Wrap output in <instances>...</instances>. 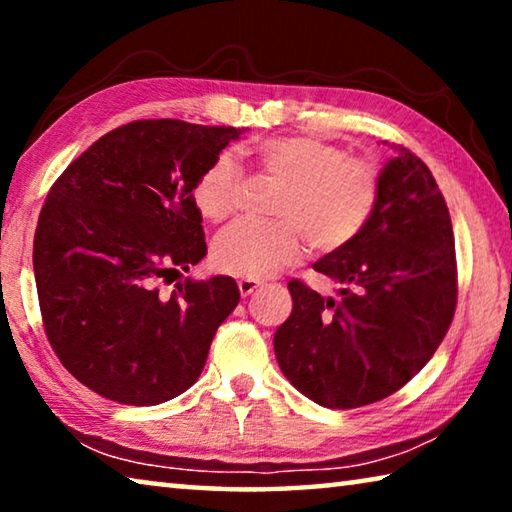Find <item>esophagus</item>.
I'll use <instances>...</instances> for the list:
<instances>
[{
    "instance_id": "esophagus-1",
    "label": "esophagus",
    "mask_w": 512,
    "mask_h": 512,
    "mask_svg": "<svg viewBox=\"0 0 512 512\" xmlns=\"http://www.w3.org/2000/svg\"><path fill=\"white\" fill-rule=\"evenodd\" d=\"M237 287H239V293H241V298H248L250 293H255L259 287H262V282H257V280H239L237 282Z\"/></svg>"
}]
</instances>
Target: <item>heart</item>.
<instances>
[{
	"instance_id": "heart-1",
	"label": "heart",
	"mask_w": 512,
	"mask_h": 512,
	"mask_svg": "<svg viewBox=\"0 0 512 512\" xmlns=\"http://www.w3.org/2000/svg\"><path fill=\"white\" fill-rule=\"evenodd\" d=\"M259 169L282 180L273 212L282 221H239L214 241L212 262L223 273L264 280L311 246L336 250L359 235L379 194L375 164L345 158L339 144L314 135L271 137L257 144ZM241 169L228 153L214 158L194 183V205L207 221L221 223L237 212Z\"/></svg>"
}]
</instances>
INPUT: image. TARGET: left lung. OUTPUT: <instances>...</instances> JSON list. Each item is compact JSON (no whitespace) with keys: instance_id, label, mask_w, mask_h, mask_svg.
Returning a JSON list of instances; mask_svg holds the SVG:
<instances>
[{"instance_id":"8db88e82","label":"left lung","mask_w":512,"mask_h":512,"mask_svg":"<svg viewBox=\"0 0 512 512\" xmlns=\"http://www.w3.org/2000/svg\"><path fill=\"white\" fill-rule=\"evenodd\" d=\"M314 271L343 289L334 300L289 282L293 309L273 339L284 377L327 409L400 391L438 350L456 309L452 219L427 164L395 146L366 228Z\"/></svg>"}]
</instances>
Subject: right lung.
<instances>
[{"mask_svg":"<svg viewBox=\"0 0 512 512\" xmlns=\"http://www.w3.org/2000/svg\"><path fill=\"white\" fill-rule=\"evenodd\" d=\"M241 131L180 119L131 121L99 137L56 180L33 239L47 339L108 400L153 406L201 377L237 282H173L207 255L194 183Z\"/></svg>","mask_w":512,"mask_h":512,"instance_id":"add662e5","label":"right lung"}]
</instances>
